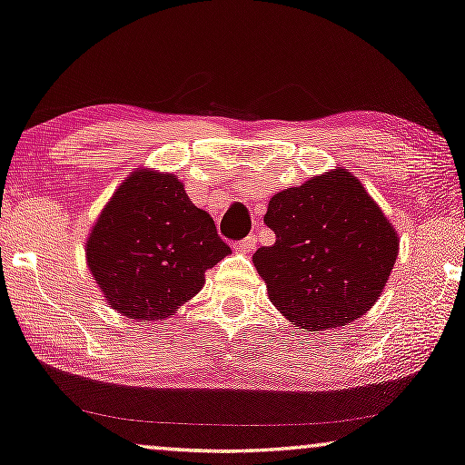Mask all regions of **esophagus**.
<instances>
[{
  "label": "esophagus",
  "mask_w": 465,
  "mask_h": 465,
  "mask_svg": "<svg viewBox=\"0 0 465 465\" xmlns=\"http://www.w3.org/2000/svg\"><path fill=\"white\" fill-rule=\"evenodd\" d=\"M235 248H238L240 252H251V251H254V248H257V235H246L244 240H240L238 244H235Z\"/></svg>",
  "instance_id": "34e87169"
}]
</instances>
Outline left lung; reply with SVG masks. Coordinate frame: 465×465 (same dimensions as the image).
Wrapping results in <instances>:
<instances>
[{"mask_svg":"<svg viewBox=\"0 0 465 465\" xmlns=\"http://www.w3.org/2000/svg\"><path fill=\"white\" fill-rule=\"evenodd\" d=\"M263 221L276 242L252 263L272 303L301 329L354 322L394 270V227L345 168L276 193Z\"/></svg>","mask_w":465,"mask_h":465,"instance_id":"left-lung-1","label":"left lung"}]
</instances>
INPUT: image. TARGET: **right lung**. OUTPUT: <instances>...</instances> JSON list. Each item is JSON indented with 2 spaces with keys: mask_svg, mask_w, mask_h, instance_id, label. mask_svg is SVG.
<instances>
[{
  "mask_svg": "<svg viewBox=\"0 0 465 465\" xmlns=\"http://www.w3.org/2000/svg\"><path fill=\"white\" fill-rule=\"evenodd\" d=\"M232 248L173 174L139 170L93 227L86 259L109 305L134 320L173 316Z\"/></svg>",
  "mask_w": 465,
  "mask_h": 465,
  "instance_id": "1",
  "label": "right lung"
}]
</instances>
